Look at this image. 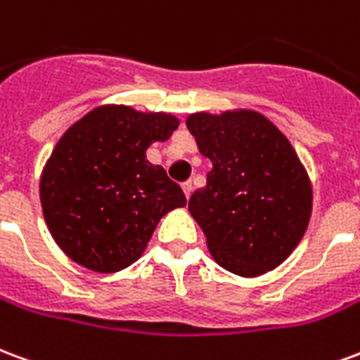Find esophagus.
<instances>
[{
    "instance_id": "obj_1",
    "label": "esophagus",
    "mask_w": 360,
    "mask_h": 360,
    "mask_svg": "<svg viewBox=\"0 0 360 360\" xmlns=\"http://www.w3.org/2000/svg\"><path fill=\"white\" fill-rule=\"evenodd\" d=\"M182 190H184V195H186V199H190L191 191H193V184H191V182H184L182 184Z\"/></svg>"
}]
</instances>
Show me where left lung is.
<instances>
[{"mask_svg": "<svg viewBox=\"0 0 360 360\" xmlns=\"http://www.w3.org/2000/svg\"><path fill=\"white\" fill-rule=\"evenodd\" d=\"M186 126L212 162L188 209L214 263L241 278L280 266L313 212V184L290 140L253 109L191 112Z\"/></svg>", "mask_w": 360, "mask_h": 360, "instance_id": "1", "label": "left lung"}]
</instances>
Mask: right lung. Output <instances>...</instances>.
Returning <instances> with one entry per match:
<instances>
[{
    "instance_id": "right-lung-1",
    "label": "right lung",
    "mask_w": 360,
    "mask_h": 360,
    "mask_svg": "<svg viewBox=\"0 0 360 360\" xmlns=\"http://www.w3.org/2000/svg\"><path fill=\"white\" fill-rule=\"evenodd\" d=\"M178 124L170 112L107 103L65 130L41 169L40 203L49 234L70 261L119 272L143 255L167 212L186 207L180 186L146 155Z\"/></svg>"
}]
</instances>
